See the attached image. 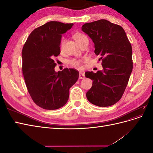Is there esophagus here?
<instances>
[{
    "instance_id": "obj_1",
    "label": "esophagus",
    "mask_w": 153,
    "mask_h": 153,
    "mask_svg": "<svg viewBox=\"0 0 153 153\" xmlns=\"http://www.w3.org/2000/svg\"><path fill=\"white\" fill-rule=\"evenodd\" d=\"M85 78V75L84 73H79V78L80 79H84Z\"/></svg>"
}]
</instances>
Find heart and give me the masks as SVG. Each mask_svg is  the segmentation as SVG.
<instances>
[{"label": "heart", "mask_w": 153, "mask_h": 153, "mask_svg": "<svg viewBox=\"0 0 153 153\" xmlns=\"http://www.w3.org/2000/svg\"><path fill=\"white\" fill-rule=\"evenodd\" d=\"M74 38L75 39V40L76 41V42L80 45L82 41L84 40V39L87 38H86V36L83 34L79 33V32H77V33L75 34V35H74ZM64 43H65V39L62 38L61 40V45H60V48H61V50L64 48ZM70 64H71V65H73V66H75V67H80V66L81 65V64H82V61L80 59H74L71 60Z\"/></svg>", "instance_id": "heart-1"}]
</instances>
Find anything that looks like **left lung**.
Wrapping results in <instances>:
<instances>
[{"label":"left lung","instance_id":"1","mask_svg":"<svg viewBox=\"0 0 153 153\" xmlns=\"http://www.w3.org/2000/svg\"><path fill=\"white\" fill-rule=\"evenodd\" d=\"M94 44V53L102 61L103 69L87 71L93 81L86 97L94 105L106 107L120 100L133 69L132 48L122 27L106 20L87 23L82 27Z\"/></svg>","mask_w":153,"mask_h":153}]
</instances>
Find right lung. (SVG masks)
Returning <instances> with one entry per match:
<instances>
[{"mask_svg": "<svg viewBox=\"0 0 153 153\" xmlns=\"http://www.w3.org/2000/svg\"><path fill=\"white\" fill-rule=\"evenodd\" d=\"M73 25L49 22L32 31L23 47L22 71L27 90L34 102L43 109L56 110L65 105L69 89L79 77L76 69H54L53 58L61 53L62 34Z\"/></svg>", "mask_w": 153, "mask_h": 153, "instance_id": "1", "label": "right lung"}]
</instances>
